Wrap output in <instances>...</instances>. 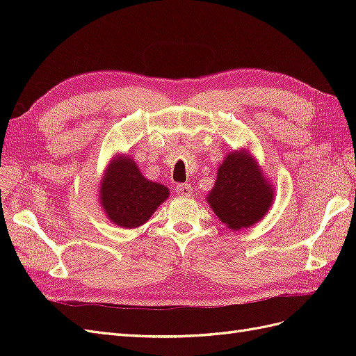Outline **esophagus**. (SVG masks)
<instances>
[{"mask_svg": "<svg viewBox=\"0 0 356 356\" xmlns=\"http://www.w3.org/2000/svg\"><path fill=\"white\" fill-rule=\"evenodd\" d=\"M175 191H177V195L179 197H190L191 193H193V188L188 184H178L175 187Z\"/></svg>", "mask_w": 356, "mask_h": 356, "instance_id": "esophagus-1", "label": "esophagus"}]
</instances>
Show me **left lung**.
Returning <instances> with one entry per match:
<instances>
[{
  "instance_id": "8db88e82",
  "label": "left lung",
  "mask_w": 356,
  "mask_h": 356,
  "mask_svg": "<svg viewBox=\"0 0 356 356\" xmlns=\"http://www.w3.org/2000/svg\"><path fill=\"white\" fill-rule=\"evenodd\" d=\"M273 187L255 159L246 152L225 156L207 202L225 227L248 229L260 221L272 207Z\"/></svg>"
}]
</instances>
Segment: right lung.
<instances>
[{
    "label": "right lung",
    "instance_id": "1",
    "mask_svg": "<svg viewBox=\"0 0 356 356\" xmlns=\"http://www.w3.org/2000/svg\"><path fill=\"white\" fill-rule=\"evenodd\" d=\"M99 187V202L106 217L123 229L145 224L169 197V188L147 179L126 154L111 160Z\"/></svg>",
    "mask_w": 356,
    "mask_h": 356
}]
</instances>
